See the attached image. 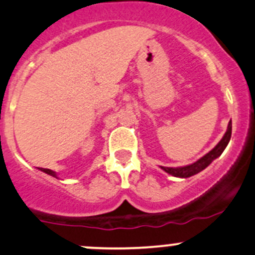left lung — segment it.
Instances as JSON below:
<instances>
[{
    "label": "left lung",
    "mask_w": 255,
    "mask_h": 255,
    "mask_svg": "<svg viewBox=\"0 0 255 255\" xmlns=\"http://www.w3.org/2000/svg\"><path fill=\"white\" fill-rule=\"evenodd\" d=\"M231 132H232V123L231 121L229 122L228 129L226 133L224 134L223 139L217 144V146L214 149H212L208 153H206L203 157H201L198 161H196L195 163L189 164V166L184 167H177V168H172V167H161L164 172H167L168 174L173 175V177H179V178H189L191 175L197 174L201 170H203L206 167H208L215 158L219 157L223 153V151L225 150V147L228 146L229 141L231 138Z\"/></svg>",
    "instance_id": "8db88e82"
}]
</instances>
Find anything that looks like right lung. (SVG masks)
I'll return each instance as SVG.
<instances>
[{"instance_id": "obj_1", "label": "right lung", "mask_w": 255, "mask_h": 255, "mask_svg": "<svg viewBox=\"0 0 255 255\" xmlns=\"http://www.w3.org/2000/svg\"><path fill=\"white\" fill-rule=\"evenodd\" d=\"M38 169L42 170V172H44V173H46V174H49V175H52V177L58 178V177H57V173L53 172V170H50V169H46V168H38Z\"/></svg>"}]
</instances>
